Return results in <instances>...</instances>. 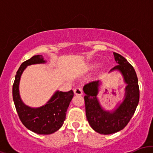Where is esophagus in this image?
<instances>
[{
    "mask_svg": "<svg viewBox=\"0 0 153 153\" xmlns=\"http://www.w3.org/2000/svg\"><path fill=\"white\" fill-rule=\"evenodd\" d=\"M75 95H78V96H82V91L79 88H77L74 90Z\"/></svg>",
    "mask_w": 153,
    "mask_h": 153,
    "instance_id": "obj_1",
    "label": "esophagus"
}]
</instances>
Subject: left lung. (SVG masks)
Wrapping results in <instances>:
<instances>
[{
  "label": "left lung",
  "mask_w": 153,
  "mask_h": 153,
  "mask_svg": "<svg viewBox=\"0 0 153 153\" xmlns=\"http://www.w3.org/2000/svg\"><path fill=\"white\" fill-rule=\"evenodd\" d=\"M118 65L109 71H117L122 75L126 84L124 97L111 110H106L100 103L99 95L103 82L94 81L82 88L85 103V114L89 124L96 132L111 134L124 129L129 122L140 99L138 79L133 67L119 54L114 52Z\"/></svg>",
  "instance_id": "8db88e82"
}]
</instances>
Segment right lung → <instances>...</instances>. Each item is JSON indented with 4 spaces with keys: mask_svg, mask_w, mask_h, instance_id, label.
Listing matches in <instances>:
<instances>
[{
    "mask_svg": "<svg viewBox=\"0 0 153 153\" xmlns=\"http://www.w3.org/2000/svg\"><path fill=\"white\" fill-rule=\"evenodd\" d=\"M47 62L42 54H38L23 62L17 71L13 85V99L19 118L28 129L39 134H50L59 129L65 120L67 110L74 96L72 90L68 92L57 90L41 106L31 107L24 103L19 91L23 73L28 66Z\"/></svg>",
    "mask_w": 153,
    "mask_h": 153,
    "instance_id": "obj_1",
    "label": "right lung"
}]
</instances>
